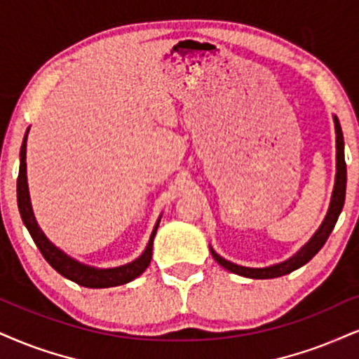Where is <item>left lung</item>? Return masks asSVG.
<instances>
[{"label": "left lung", "instance_id": "8db88e82", "mask_svg": "<svg viewBox=\"0 0 359 359\" xmlns=\"http://www.w3.org/2000/svg\"><path fill=\"white\" fill-rule=\"evenodd\" d=\"M334 119V131H336V180H334V188L333 194H331V203L328 208V213H326L325 219H323L321 226L318 228V231L313 234V238L304 245L298 253L287 258L283 263L273 264L268 268H246L240 266V264H234L231 261L221 258L215 250H211L213 258L228 271L234 274H240L245 278H253V280H269V278H280L285 274H290L294 269L302 268L303 264H306L309 259L315 256L318 251L321 250L326 240L330 238L331 231H333L338 216L341 213L344 206V196H346V163H344V140H343V131L341 125H339L338 118L333 116Z\"/></svg>", "mask_w": 359, "mask_h": 359}]
</instances>
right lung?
Listing matches in <instances>:
<instances>
[{
  "label": "right lung",
  "mask_w": 359,
  "mask_h": 359,
  "mask_svg": "<svg viewBox=\"0 0 359 359\" xmlns=\"http://www.w3.org/2000/svg\"><path fill=\"white\" fill-rule=\"evenodd\" d=\"M28 131L26 130V135L23 138V144H21L20 151V175H18V184H16V193H18V208H20L21 219H23L25 226L28 228V231L33 238V241L36 243L38 250L41 251L44 259L51 264L53 268L56 269L61 276L68 278L74 283H78L79 286L85 287H111V286H119L126 285L138 278L141 273L144 271L146 268L151 263V255H153V240L154 234H156V229L159 226V218L154 224V229L149 236L148 246L143 251V255L140 258H136L131 263L123 264V266L118 268H93L88 266V264L79 263V261L73 259L72 256H68L60 248H56L53 243L44 236L41 228L38 226L36 218L33 215V208H31L29 201V191H28V178H26V140H28Z\"/></svg>",
  "instance_id": "right-lung-1"
}]
</instances>
